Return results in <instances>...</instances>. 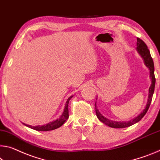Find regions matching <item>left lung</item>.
Returning <instances> with one entry per match:
<instances>
[{"label": "left lung", "instance_id": "obj_1", "mask_svg": "<svg viewBox=\"0 0 160 160\" xmlns=\"http://www.w3.org/2000/svg\"><path fill=\"white\" fill-rule=\"evenodd\" d=\"M137 49H138V52L139 54L141 55V56L143 58L144 60V63L145 65L149 68V72H150V77L152 78V85L150 87H149V96H148V104H147L146 108L144 110L142 111V112H141L139 115L137 117V118H134L133 120H130L128 122H116V121H112L108 120V119L104 118V117L101 115L100 112L98 110L97 108H96V104H95V112L97 117L98 118L99 120H100L102 122H103L105 125H108L109 127H111L112 128H128V127H130L131 125H134L141 120L142 119L143 117L145 115V114L148 112V109L149 108V105H150L152 99L153 93L154 91V86H155V76H154V62L152 60V58L150 55V52L148 49L147 45L144 43V42L142 40L139 38H137Z\"/></svg>", "mask_w": 160, "mask_h": 160}]
</instances>
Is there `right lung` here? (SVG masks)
<instances>
[{"instance_id":"add662e5","label":"right lung","mask_w":160,"mask_h":160,"mask_svg":"<svg viewBox=\"0 0 160 160\" xmlns=\"http://www.w3.org/2000/svg\"><path fill=\"white\" fill-rule=\"evenodd\" d=\"M72 98V96H70V97L68 99L66 103H65V107L64 109V112H62L61 116L60 117L58 120L51 122L48 123L47 125H38V126H34L32 127L31 125H25L27 127H28L30 128L33 129L35 130H38V131H50V130H55L60 127H61L63 124L65 123V122L68 120V117H69V112H68V103H69V101L71 98Z\"/></svg>"}]
</instances>
